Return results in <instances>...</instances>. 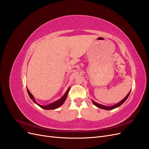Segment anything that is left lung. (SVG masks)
I'll return each instance as SVG.
<instances>
[{"mask_svg":"<svg viewBox=\"0 0 149 149\" xmlns=\"http://www.w3.org/2000/svg\"><path fill=\"white\" fill-rule=\"evenodd\" d=\"M130 93V91H129V93L127 94V95L123 99V100L120 101L119 102L117 103L116 104H115V105H114V106H104V105L100 104H98V103H97V102H94V101H93V100H91V101H92V102H93V103L95 105L96 107H99V108H101V109H104V110H112V109H115V108H117V107H119L120 105L123 104V103L126 101V100H127V97H129Z\"/></svg>","mask_w":149,"mask_h":149,"instance_id":"1","label":"left lung"}]
</instances>
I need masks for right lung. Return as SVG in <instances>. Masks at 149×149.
Instances as JSON below:
<instances>
[{"instance_id":"1","label":"right lung","mask_w":149,"mask_h":149,"mask_svg":"<svg viewBox=\"0 0 149 149\" xmlns=\"http://www.w3.org/2000/svg\"><path fill=\"white\" fill-rule=\"evenodd\" d=\"M70 91V88H68V89H67V91H66V93H65V94L63 96L60 100H58L55 102H53L52 103H50L48 105H46V106H42V105H40L39 104H38L37 102V101H35V97H33V96L31 94L29 90L27 89V92H28V94L29 95L30 97V99L31 100H32L36 104H37L38 106H40V107L43 108V109H46V110H50V109H57V108H58L59 107H60L61 105L63 104V103L65 102V100H66V97H67V96H68V92Z\"/></svg>"}]
</instances>
